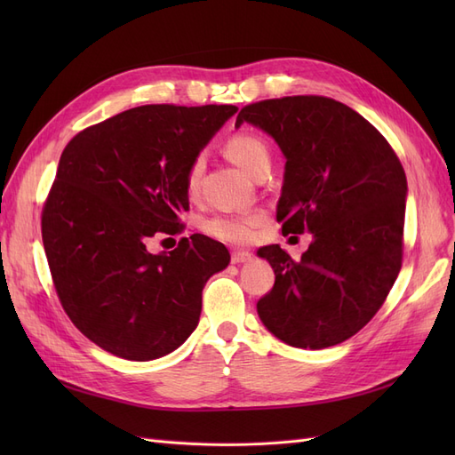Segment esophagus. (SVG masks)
<instances>
[{
    "mask_svg": "<svg viewBox=\"0 0 455 455\" xmlns=\"http://www.w3.org/2000/svg\"><path fill=\"white\" fill-rule=\"evenodd\" d=\"M251 258H252V254L249 251H233L231 252L233 264H244V261H249Z\"/></svg>",
    "mask_w": 455,
    "mask_h": 455,
    "instance_id": "34e87169",
    "label": "esophagus"
}]
</instances>
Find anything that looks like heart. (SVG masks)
Masks as SVG:
<instances>
[{
	"label": "heart",
	"mask_w": 455,
	"mask_h": 455,
	"mask_svg": "<svg viewBox=\"0 0 455 455\" xmlns=\"http://www.w3.org/2000/svg\"><path fill=\"white\" fill-rule=\"evenodd\" d=\"M224 149L228 157L237 163L243 171L256 174L259 169L269 167L271 149L266 139L251 131H239L229 134ZM204 163L203 157L191 159L186 171V191L189 196H196L203 176ZM261 216L256 212H233V214H216L201 224L206 235H211L224 243H246L254 235V229L259 226Z\"/></svg>",
	"instance_id": "1"
}]
</instances>
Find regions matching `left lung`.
<instances>
[{"label": "left lung", "instance_id": "obj_1", "mask_svg": "<svg viewBox=\"0 0 455 455\" xmlns=\"http://www.w3.org/2000/svg\"><path fill=\"white\" fill-rule=\"evenodd\" d=\"M244 121L273 136L286 157L283 233H313L299 259L279 244L258 251L275 271L256 304L259 319L292 347L338 346L370 323L401 271L403 164L371 123L326 96L254 102L235 127Z\"/></svg>", "mask_w": 455, "mask_h": 455}]
</instances>
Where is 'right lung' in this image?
<instances>
[{"mask_svg":"<svg viewBox=\"0 0 455 455\" xmlns=\"http://www.w3.org/2000/svg\"><path fill=\"white\" fill-rule=\"evenodd\" d=\"M237 106L148 104L77 132L41 212L54 291L81 334L127 361L169 355L194 332L203 288L229 264L222 243L182 237L186 171Z\"/></svg>","mask_w":455,"mask_h":455,"instance_id":"obj_1","label":"right lung"}]
</instances>
